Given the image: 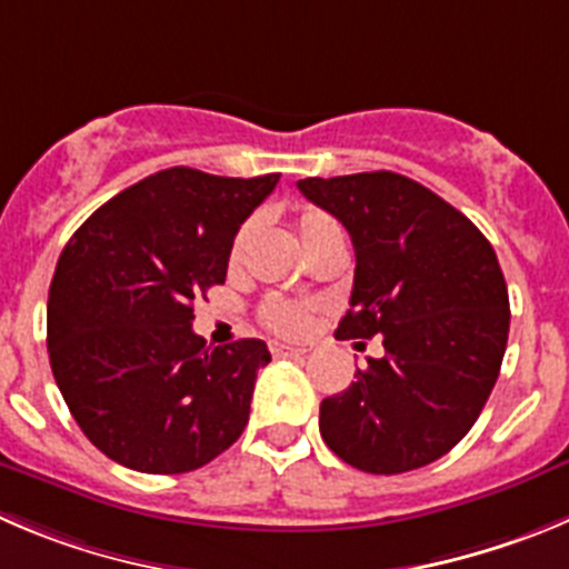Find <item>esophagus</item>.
<instances>
[{"label":"esophagus","instance_id":"obj_1","mask_svg":"<svg viewBox=\"0 0 569 569\" xmlns=\"http://www.w3.org/2000/svg\"><path fill=\"white\" fill-rule=\"evenodd\" d=\"M269 350H272L274 359H297L306 353V348H295V345H286V342H272L269 345Z\"/></svg>","mask_w":569,"mask_h":569}]
</instances>
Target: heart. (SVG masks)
Instances as JSON below:
<instances>
[{
	"instance_id": "1",
	"label": "heart",
	"mask_w": 569,
	"mask_h": 569,
	"mask_svg": "<svg viewBox=\"0 0 569 569\" xmlns=\"http://www.w3.org/2000/svg\"><path fill=\"white\" fill-rule=\"evenodd\" d=\"M297 232H300L302 247H306V252H309V249L317 247L322 238L333 236V232L339 230L337 224H333L331 216H326V212L302 210L300 219H297ZM247 236H249V224H243L241 230H238L236 241H232V249H230L232 260L241 258V249L243 243H247ZM260 320H263V326L272 328V331L278 333H302L306 328H309L311 315L306 306H295V302H283V300H269L263 302V309H260Z\"/></svg>"
}]
</instances>
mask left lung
Returning a JSON list of instances; mask_svg holds the SVG:
<instances>
[{
    "label": "left lung",
    "instance_id": "1",
    "mask_svg": "<svg viewBox=\"0 0 569 569\" xmlns=\"http://www.w3.org/2000/svg\"><path fill=\"white\" fill-rule=\"evenodd\" d=\"M297 188L342 221L357 252L337 339L385 345L320 405L322 440L370 475L421 469L463 440L497 385L511 326L500 260L463 212L401 173Z\"/></svg>",
    "mask_w": 569,
    "mask_h": 569
}]
</instances>
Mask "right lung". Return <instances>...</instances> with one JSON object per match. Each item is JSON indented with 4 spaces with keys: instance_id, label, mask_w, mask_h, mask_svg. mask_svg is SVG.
<instances>
[{
    "instance_id": "right-lung-1",
    "label": "right lung",
    "mask_w": 569,
    "mask_h": 569,
    "mask_svg": "<svg viewBox=\"0 0 569 569\" xmlns=\"http://www.w3.org/2000/svg\"><path fill=\"white\" fill-rule=\"evenodd\" d=\"M280 173L168 168L89 216L58 258L47 350L69 412L106 458L184 475L241 438L267 342L212 348L193 300L224 283L238 227Z\"/></svg>"
}]
</instances>
